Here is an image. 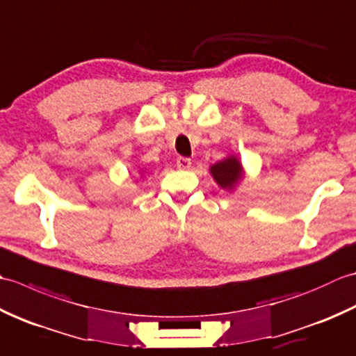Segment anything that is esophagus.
<instances>
[{"label":"esophagus","mask_w":356,"mask_h":356,"mask_svg":"<svg viewBox=\"0 0 356 356\" xmlns=\"http://www.w3.org/2000/svg\"><path fill=\"white\" fill-rule=\"evenodd\" d=\"M191 161L188 157H177V168L179 170H190Z\"/></svg>","instance_id":"obj_1"}]
</instances>
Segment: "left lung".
<instances>
[{"instance_id":"8db88e82","label":"left lung","mask_w":356,"mask_h":356,"mask_svg":"<svg viewBox=\"0 0 356 356\" xmlns=\"http://www.w3.org/2000/svg\"><path fill=\"white\" fill-rule=\"evenodd\" d=\"M209 174L214 179V182L222 188V190L234 193L237 186L243 182L245 168L237 154L229 153L222 161H218L209 166Z\"/></svg>"}]
</instances>
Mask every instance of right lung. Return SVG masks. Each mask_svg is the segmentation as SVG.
<instances>
[{"instance_id":"right-lung-1","label":"right lung","mask_w":356,"mask_h":356,"mask_svg":"<svg viewBox=\"0 0 356 356\" xmlns=\"http://www.w3.org/2000/svg\"><path fill=\"white\" fill-rule=\"evenodd\" d=\"M143 177H145V170H140L139 171V179H143Z\"/></svg>"}]
</instances>
